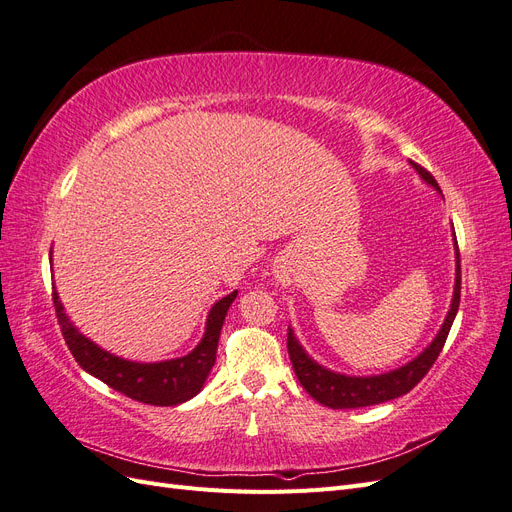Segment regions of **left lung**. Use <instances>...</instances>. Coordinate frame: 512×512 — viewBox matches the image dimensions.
<instances>
[{"label":"left lung","instance_id":"left-lung-1","mask_svg":"<svg viewBox=\"0 0 512 512\" xmlns=\"http://www.w3.org/2000/svg\"><path fill=\"white\" fill-rule=\"evenodd\" d=\"M412 166L416 173L431 185V188H436L442 194L438 181L433 179V175L427 168H423L416 162H412ZM455 252H457V277H455L453 303H451V312H448L440 333L421 354L416 356L414 361H410L408 365L399 367L395 371H389V374L367 376V378L335 374V371H329L322 365H318L312 356H307L305 350L301 348V344L297 342V337H294L292 329H288V354H290L294 374H297L303 389L312 395L318 404L333 408V410L376 406V404H384V401H389V399L410 393L414 386L427 376L431 365L436 363V359L444 348L448 331H451L453 320L457 316L459 297H461V260H459L457 237H455Z\"/></svg>","mask_w":512,"mask_h":512}]
</instances>
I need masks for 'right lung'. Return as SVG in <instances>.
<instances>
[{
	"label": "right lung",
	"mask_w": 512,
	"mask_h": 512,
	"mask_svg": "<svg viewBox=\"0 0 512 512\" xmlns=\"http://www.w3.org/2000/svg\"><path fill=\"white\" fill-rule=\"evenodd\" d=\"M235 299L237 290L211 307L205 337L200 339V344L190 354L162 363H134L98 348L91 339L79 333V329L64 314V305H61L57 292L53 290V305L61 335H64L76 363L87 374L96 376L117 393L149 406H179L200 393L215 363L226 312Z\"/></svg>",
	"instance_id": "obj_1"
}]
</instances>
